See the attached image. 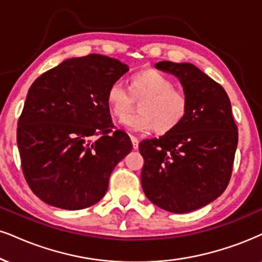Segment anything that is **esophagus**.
<instances>
[{
	"instance_id": "34e87169",
	"label": "esophagus",
	"mask_w": 262,
	"mask_h": 262,
	"mask_svg": "<svg viewBox=\"0 0 262 262\" xmlns=\"http://www.w3.org/2000/svg\"><path fill=\"white\" fill-rule=\"evenodd\" d=\"M130 138H131V142H132V148H134V149H137L138 148V140L135 136H130Z\"/></svg>"
}]
</instances>
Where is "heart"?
<instances>
[{"label":"heart","mask_w":262,"mask_h":262,"mask_svg":"<svg viewBox=\"0 0 262 262\" xmlns=\"http://www.w3.org/2000/svg\"><path fill=\"white\" fill-rule=\"evenodd\" d=\"M128 92L115 82L106 91L105 101L113 118L124 121L140 102V113L125 121L128 127L137 131L163 136L175 131L188 114V96L182 90L175 89L169 76L157 69H143L130 76Z\"/></svg>","instance_id":"b5f03b06"}]
</instances>
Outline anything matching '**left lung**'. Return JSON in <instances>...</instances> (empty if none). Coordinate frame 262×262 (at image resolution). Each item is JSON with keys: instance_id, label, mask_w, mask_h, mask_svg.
Masks as SVG:
<instances>
[{"instance_id": "8db88e82", "label": "left lung", "mask_w": 262, "mask_h": 262, "mask_svg": "<svg viewBox=\"0 0 262 262\" xmlns=\"http://www.w3.org/2000/svg\"><path fill=\"white\" fill-rule=\"evenodd\" d=\"M156 68L179 77L189 108L175 131L138 146L144 159L142 188L153 204L185 214L227 188L238 130L227 93L211 77L190 63L159 62Z\"/></svg>"}]
</instances>
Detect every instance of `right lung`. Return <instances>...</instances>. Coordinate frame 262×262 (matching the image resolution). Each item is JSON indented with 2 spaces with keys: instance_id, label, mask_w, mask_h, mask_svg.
Instances as JSON below:
<instances>
[{
  "instance_id": "obj_1",
  "label": "right lung",
  "mask_w": 262,
  "mask_h": 262,
  "mask_svg": "<svg viewBox=\"0 0 262 262\" xmlns=\"http://www.w3.org/2000/svg\"><path fill=\"white\" fill-rule=\"evenodd\" d=\"M127 72L120 60L89 54L64 60L29 89L17 143L25 180L45 203L80 210L104 196L112 171L132 149L105 101Z\"/></svg>"
}]
</instances>
